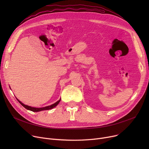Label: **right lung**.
I'll return each instance as SVG.
<instances>
[{"label": "right lung", "mask_w": 149, "mask_h": 149, "mask_svg": "<svg viewBox=\"0 0 149 149\" xmlns=\"http://www.w3.org/2000/svg\"><path fill=\"white\" fill-rule=\"evenodd\" d=\"M19 102L21 104V105H22L23 107H24L25 109H28V110L29 111H33V112H40V111H46V110H49V109H53L54 107H55L56 106H57L58 103H60V101L61 100V99H60L58 101H57V102H56L55 103L50 105V106H46V107H40V108H37V107H31V106H28V105H25L23 104V103H22L21 101L20 100H19L17 98H16Z\"/></svg>", "instance_id": "add662e5"}]
</instances>
